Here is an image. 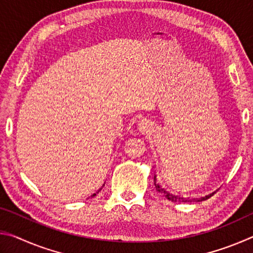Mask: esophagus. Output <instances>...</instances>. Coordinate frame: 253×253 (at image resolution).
Listing matches in <instances>:
<instances>
[{"mask_svg":"<svg viewBox=\"0 0 253 253\" xmlns=\"http://www.w3.org/2000/svg\"><path fill=\"white\" fill-rule=\"evenodd\" d=\"M138 128L142 132H147L149 128H151V125H149V123L146 121V119H143L142 122H139Z\"/></svg>","mask_w":253,"mask_h":253,"instance_id":"esophagus-1","label":"esophagus"}]
</instances>
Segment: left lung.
<instances>
[{
    "instance_id": "left-lung-1",
    "label": "left lung",
    "mask_w": 253,
    "mask_h": 253,
    "mask_svg": "<svg viewBox=\"0 0 253 253\" xmlns=\"http://www.w3.org/2000/svg\"><path fill=\"white\" fill-rule=\"evenodd\" d=\"M154 184H155V187H156V190L160 192V193L163 195V196H165L166 199L168 200H169V201H172V202H192V201H193V202H200V201H202V200H204V198H202V199H188V198H183V196H179V195H176V194H174L172 191H169V188H165V187H163L160 183L157 182V178H156V175L155 176H154ZM208 198H210V196H205V199H208Z\"/></svg>"
}]
</instances>
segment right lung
Returning a JSON list of instances; mask_svg holds the SVG:
<instances>
[{
  "instance_id": "1",
  "label": "right lung",
  "mask_w": 253,
  "mask_h": 253,
  "mask_svg": "<svg viewBox=\"0 0 253 253\" xmlns=\"http://www.w3.org/2000/svg\"><path fill=\"white\" fill-rule=\"evenodd\" d=\"M104 185H105V184H104ZM100 190H101V188H100ZM100 190H98V192H99V191H100ZM98 192H97V193H98ZM95 195H96V193H95V194H92V195H91V196H95Z\"/></svg>"
}]
</instances>
